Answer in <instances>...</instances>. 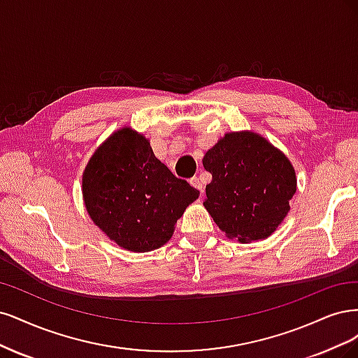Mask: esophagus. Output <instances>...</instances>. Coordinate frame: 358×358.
I'll return each instance as SVG.
<instances>
[{"label": "esophagus", "mask_w": 358, "mask_h": 358, "mask_svg": "<svg viewBox=\"0 0 358 358\" xmlns=\"http://www.w3.org/2000/svg\"><path fill=\"white\" fill-rule=\"evenodd\" d=\"M189 182L192 184V186H193L194 189H198V190L201 192V194L203 193V190H202V184H201V180H199L198 177H192V178L189 180Z\"/></svg>", "instance_id": "1"}]
</instances>
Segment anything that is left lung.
Instances as JSON below:
<instances>
[{
	"instance_id": "obj_1",
	"label": "left lung",
	"mask_w": 358,
	"mask_h": 358,
	"mask_svg": "<svg viewBox=\"0 0 358 358\" xmlns=\"http://www.w3.org/2000/svg\"><path fill=\"white\" fill-rule=\"evenodd\" d=\"M211 172L206 211L229 238L241 242L273 234L290 211L294 169L278 148L255 132H232L203 156Z\"/></svg>"
}]
</instances>
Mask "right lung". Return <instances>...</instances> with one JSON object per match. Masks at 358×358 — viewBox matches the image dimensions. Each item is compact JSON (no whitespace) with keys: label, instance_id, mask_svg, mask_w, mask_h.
<instances>
[{"label":"right lung","instance_id":"1","mask_svg":"<svg viewBox=\"0 0 358 358\" xmlns=\"http://www.w3.org/2000/svg\"><path fill=\"white\" fill-rule=\"evenodd\" d=\"M199 192L156 159L148 140L129 128L113 134L90 157L83 198L94 223L124 250L147 252L171 239Z\"/></svg>","mask_w":358,"mask_h":358}]
</instances>
